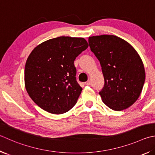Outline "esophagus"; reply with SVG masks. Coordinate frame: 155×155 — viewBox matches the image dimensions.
<instances>
[{
  "instance_id": "1",
  "label": "esophagus",
  "mask_w": 155,
  "mask_h": 155,
  "mask_svg": "<svg viewBox=\"0 0 155 155\" xmlns=\"http://www.w3.org/2000/svg\"><path fill=\"white\" fill-rule=\"evenodd\" d=\"M85 85H91V81H87V82L85 83Z\"/></svg>"
}]
</instances>
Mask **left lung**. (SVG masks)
<instances>
[{"label": "left lung", "mask_w": 155, "mask_h": 155, "mask_svg": "<svg viewBox=\"0 0 155 155\" xmlns=\"http://www.w3.org/2000/svg\"><path fill=\"white\" fill-rule=\"evenodd\" d=\"M89 45L99 60L104 85L102 102L114 110L131 106L138 99L145 81L144 64L130 44L114 35L89 37Z\"/></svg>", "instance_id": "8db88e82"}]
</instances>
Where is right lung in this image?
Returning <instances> with one entry per match:
<instances>
[{
	"label": "right lung",
	"instance_id": "right-lung-1",
	"mask_svg": "<svg viewBox=\"0 0 155 155\" xmlns=\"http://www.w3.org/2000/svg\"><path fill=\"white\" fill-rule=\"evenodd\" d=\"M87 47L83 38L60 36L33 49L25 66V86L40 108L63 114L76 104L83 89L76 78L74 61Z\"/></svg>",
	"mask_w": 155,
	"mask_h": 155
}]
</instances>
